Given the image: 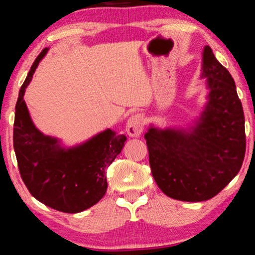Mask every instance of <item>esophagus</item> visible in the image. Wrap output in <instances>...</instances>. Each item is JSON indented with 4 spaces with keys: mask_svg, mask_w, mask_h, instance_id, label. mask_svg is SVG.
Segmentation results:
<instances>
[{
    "mask_svg": "<svg viewBox=\"0 0 255 255\" xmlns=\"http://www.w3.org/2000/svg\"><path fill=\"white\" fill-rule=\"evenodd\" d=\"M142 128H144V118L141 115H134L130 117L127 123V132L130 137L138 138L142 133Z\"/></svg>",
    "mask_w": 255,
    "mask_h": 255,
    "instance_id": "esophagus-1",
    "label": "esophagus"
}]
</instances>
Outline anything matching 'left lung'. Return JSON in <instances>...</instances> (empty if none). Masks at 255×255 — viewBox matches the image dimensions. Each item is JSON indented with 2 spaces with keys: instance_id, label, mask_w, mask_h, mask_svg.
<instances>
[{
  "instance_id": "1",
  "label": "left lung",
  "mask_w": 255,
  "mask_h": 255,
  "mask_svg": "<svg viewBox=\"0 0 255 255\" xmlns=\"http://www.w3.org/2000/svg\"><path fill=\"white\" fill-rule=\"evenodd\" d=\"M202 79L207 102L200 116L183 128L149 125L145 139L152 175L162 193L174 200H210L242 168L246 149L245 117L235 80L214 55L202 53Z\"/></svg>"
}]
</instances>
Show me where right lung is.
<instances>
[{
	"label": "right lung",
	"mask_w": 255,
	"mask_h": 255,
	"mask_svg": "<svg viewBox=\"0 0 255 255\" xmlns=\"http://www.w3.org/2000/svg\"><path fill=\"white\" fill-rule=\"evenodd\" d=\"M48 51L38 55L20 87L13 123V148L23 182L30 194L54 210L78 214L106 194L107 168L122 152L127 137L107 128L71 147L44 134L31 120L24 101L26 87Z\"/></svg>",
	"instance_id": "1"
}]
</instances>
